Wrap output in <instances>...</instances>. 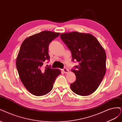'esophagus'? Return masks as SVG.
<instances>
[{"instance_id":"esophagus-1","label":"esophagus","mask_w":122,"mask_h":122,"mask_svg":"<svg viewBox=\"0 0 122 122\" xmlns=\"http://www.w3.org/2000/svg\"><path fill=\"white\" fill-rule=\"evenodd\" d=\"M62 71H63V72L64 73H68L69 72V70L67 69V68H64V69H63Z\"/></svg>"}]
</instances>
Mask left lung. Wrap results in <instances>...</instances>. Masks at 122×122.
Wrapping results in <instances>:
<instances>
[{
  "instance_id": "left-lung-1",
  "label": "left lung",
  "mask_w": 122,
  "mask_h": 122,
  "mask_svg": "<svg viewBox=\"0 0 122 122\" xmlns=\"http://www.w3.org/2000/svg\"><path fill=\"white\" fill-rule=\"evenodd\" d=\"M70 50L72 60L79 63L71 71L76 79L70 84L72 91L81 96L93 93L100 86L106 72V54L98 40L91 34L77 31L60 35Z\"/></svg>"
}]
</instances>
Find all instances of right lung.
Wrapping results in <instances>:
<instances>
[{
  "mask_svg": "<svg viewBox=\"0 0 122 122\" xmlns=\"http://www.w3.org/2000/svg\"><path fill=\"white\" fill-rule=\"evenodd\" d=\"M60 33L45 30L26 38L21 44L16 60L20 79L28 91L37 96L48 93L60 70L50 66L43 69L44 63L50 60L49 45ZM48 66V65H47Z\"/></svg>",
  "mask_w": 122,
  "mask_h": 122,
  "instance_id": "right-lung-1",
  "label": "right lung"
}]
</instances>
